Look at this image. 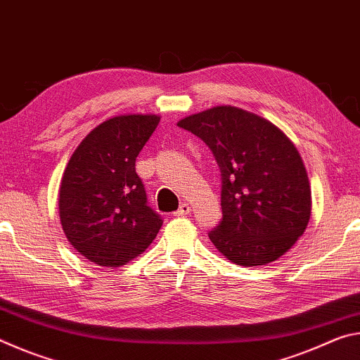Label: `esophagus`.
<instances>
[{"label": "esophagus", "mask_w": 360, "mask_h": 360, "mask_svg": "<svg viewBox=\"0 0 360 360\" xmlns=\"http://www.w3.org/2000/svg\"><path fill=\"white\" fill-rule=\"evenodd\" d=\"M188 212H191V206H188L187 203H182L179 208H178V211L174 212V216H178V217H182V216H187Z\"/></svg>", "instance_id": "obj_1"}]
</instances>
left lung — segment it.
I'll return each instance as SVG.
<instances>
[{"instance_id": "obj_1", "label": "left lung", "mask_w": 360, "mask_h": 360, "mask_svg": "<svg viewBox=\"0 0 360 360\" xmlns=\"http://www.w3.org/2000/svg\"><path fill=\"white\" fill-rule=\"evenodd\" d=\"M211 149L221 169L222 219L210 240L230 262L266 265L295 245L311 216L302 157L264 117L216 106L178 122Z\"/></svg>"}]
</instances>
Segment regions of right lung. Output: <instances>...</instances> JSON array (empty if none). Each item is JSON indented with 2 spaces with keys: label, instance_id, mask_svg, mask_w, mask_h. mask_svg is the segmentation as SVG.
Instances as JSON below:
<instances>
[{
  "label": "right lung",
  "instance_id": "obj_1",
  "mask_svg": "<svg viewBox=\"0 0 360 360\" xmlns=\"http://www.w3.org/2000/svg\"><path fill=\"white\" fill-rule=\"evenodd\" d=\"M154 114L117 115L77 146L60 187L66 238L100 266H120L144 252L162 227L136 174V157L157 129Z\"/></svg>",
  "mask_w": 360,
  "mask_h": 360
}]
</instances>
